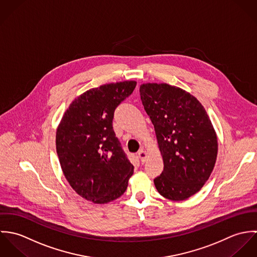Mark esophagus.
<instances>
[{
  "instance_id": "34e87169",
  "label": "esophagus",
  "mask_w": 257,
  "mask_h": 257,
  "mask_svg": "<svg viewBox=\"0 0 257 257\" xmlns=\"http://www.w3.org/2000/svg\"><path fill=\"white\" fill-rule=\"evenodd\" d=\"M138 155H139V158L141 160V162L144 164L146 161H147V153L144 150V149H141L139 152H138Z\"/></svg>"
}]
</instances>
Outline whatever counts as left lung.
I'll use <instances>...</instances> for the list:
<instances>
[{"label":"left lung","instance_id":"obj_1","mask_svg":"<svg viewBox=\"0 0 257 257\" xmlns=\"http://www.w3.org/2000/svg\"><path fill=\"white\" fill-rule=\"evenodd\" d=\"M140 93L164 163L154 185L166 199L186 200L201 190L214 169L218 141L213 124L201 103L180 88L147 83Z\"/></svg>","mask_w":257,"mask_h":257}]
</instances>
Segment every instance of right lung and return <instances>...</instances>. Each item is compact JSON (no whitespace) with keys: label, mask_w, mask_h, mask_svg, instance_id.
<instances>
[{"label":"right lung","mask_w":257,"mask_h":257,"mask_svg":"<svg viewBox=\"0 0 257 257\" xmlns=\"http://www.w3.org/2000/svg\"><path fill=\"white\" fill-rule=\"evenodd\" d=\"M135 81L91 89L65 111L56 132V151L70 186L88 201L105 204L127 188L134 166L112 128L114 110L134 92Z\"/></svg>","instance_id":"add662e5"}]
</instances>
